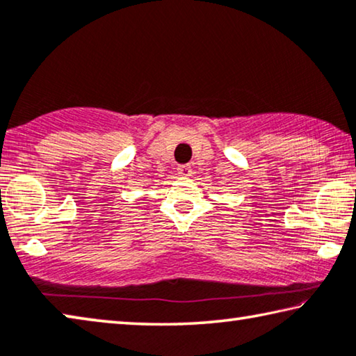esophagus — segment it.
Returning <instances> with one entry per match:
<instances>
[{
	"label": "esophagus",
	"instance_id": "34e87169",
	"mask_svg": "<svg viewBox=\"0 0 356 356\" xmlns=\"http://www.w3.org/2000/svg\"><path fill=\"white\" fill-rule=\"evenodd\" d=\"M177 172L184 177H190L191 176V168H190V165H182V166L177 168Z\"/></svg>",
	"mask_w": 356,
	"mask_h": 356
}]
</instances>
